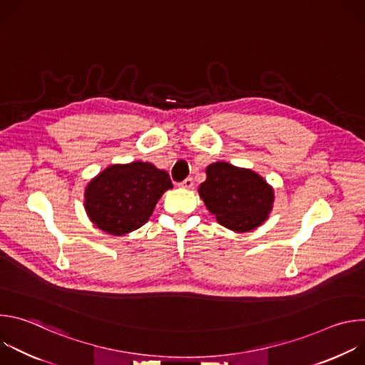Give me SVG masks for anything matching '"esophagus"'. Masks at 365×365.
<instances>
[{"label": "esophagus", "instance_id": "esophagus-1", "mask_svg": "<svg viewBox=\"0 0 365 365\" xmlns=\"http://www.w3.org/2000/svg\"><path fill=\"white\" fill-rule=\"evenodd\" d=\"M179 186L183 187V189H190V187L193 186V179H192V178H187V179H185Z\"/></svg>", "mask_w": 365, "mask_h": 365}]
</instances>
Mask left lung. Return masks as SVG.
<instances>
[{"mask_svg": "<svg viewBox=\"0 0 365 365\" xmlns=\"http://www.w3.org/2000/svg\"><path fill=\"white\" fill-rule=\"evenodd\" d=\"M197 192L217 221L237 232L262 225L274 202V190L262 176L225 162L206 168V180Z\"/></svg>", "mask_w": 365, "mask_h": 365, "instance_id": "1", "label": "left lung"}]
</instances>
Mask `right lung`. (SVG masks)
<instances>
[{
	"mask_svg": "<svg viewBox=\"0 0 365 365\" xmlns=\"http://www.w3.org/2000/svg\"><path fill=\"white\" fill-rule=\"evenodd\" d=\"M172 187L168 172L148 162L113 165L85 187V211L103 232L125 235L148 221L155 203Z\"/></svg>",
	"mask_w": 365,
	"mask_h": 365,
	"instance_id": "add662e5",
	"label": "right lung"
}]
</instances>
